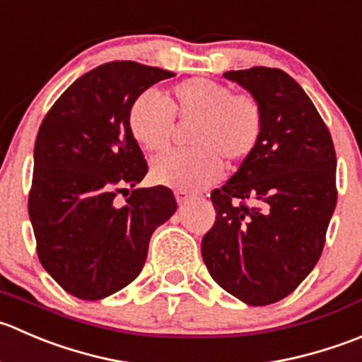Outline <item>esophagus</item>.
Listing matches in <instances>:
<instances>
[{"label": "esophagus", "mask_w": 362, "mask_h": 362, "mask_svg": "<svg viewBox=\"0 0 362 362\" xmlns=\"http://www.w3.org/2000/svg\"><path fill=\"white\" fill-rule=\"evenodd\" d=\"M176 199H177V204H181V206H182V204H186L189 199H192V195H189L188 192H182V189H177V192H176Z\"/></svg>", "instance_id": "34e87169"}]
</instances>
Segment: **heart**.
Returning a JSON list of instances; mask_svg holds the SVG:
<instances>
[{"mask_svg": "<svg viewBox=\"0 0 362 362\" xmlns=\"http://www.w3.org/2000/svg\"><path fill=\"white\" fill-rule=\"evenodd\" d=\"M174 119L189 124L186 142L193 148L169 153L153 162V177L182 192H195L220 177L223 163L245 162L264 134V110L259 100L206 77L186 78L163 98L146 89L132 102L128 127L139 146L163 153L170 146Z\"/></svg>", "mask_w": 362, "mask_h": 362, "instance_id": "b5f03b06", "label": "heart"}]
</instances>
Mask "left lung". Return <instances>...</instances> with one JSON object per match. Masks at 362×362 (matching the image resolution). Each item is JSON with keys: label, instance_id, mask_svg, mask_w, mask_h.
<instances>
[{"label": "left lung", "instance_id": "obj_1", "mask_svg": "<svg viewBox=\"0 0 362 362\" xmlns=\"http://www.w3.org/2000/svg\"><path fill=\"white\" fill-rule=\"evenodd\" d=\"M223 77L264 110L259 148L221 188L202 238V259L223 291L266 306L299 287L322 255L336 207V153L310 96L280 68L252 66Z\"/></svg>", "mask_w": 362, "mask_h": 362}]
</instances>
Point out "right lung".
<instances>
[{
  "label": "right lung",
  "instance_id": "1",
  "mask_svg": "<svg viewBox=\"0 0 362 362\" xmlns=\"http://www.w3.org/2000/svg\"><path fill=\"white\" fill-rule=\"evenodd\" d=\"M176 74L110 61L78 77L45 114L35 142L28 211L44 269L84 301L139 276L156 227L177 209L167 186L134 188L148 174L128 127L132 102ZM127 191V200L117 195Z\"/></svg>",
  "mask_w": 362,
  "mask_h": 362
}]
</instances>
